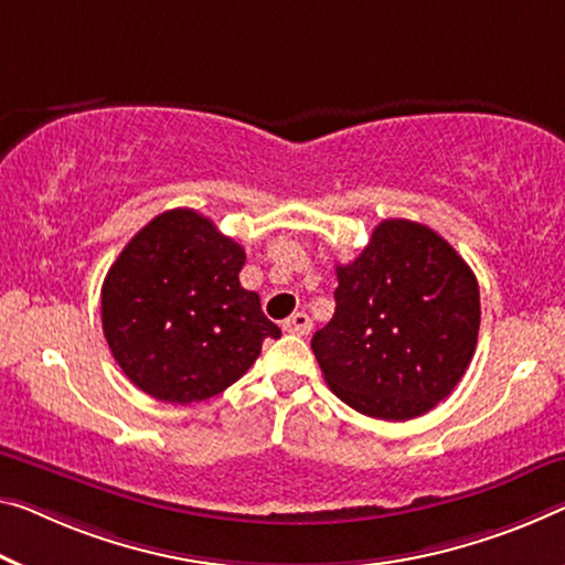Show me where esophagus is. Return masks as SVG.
<instances>
[{"instance_id": "esophagus-1", "label": "esophagus", "mask_w": 565, "mask_h": 565, "mask_svg": "<svg viewBox=\"0 0 565 565\" xmlns=\"http://www.w3.org/2000/svg\"><path fill=\"white\" fill-rule=\"evenodd\" d=\"M282 328L288 333H295V335H308L310 328H312V320L308 312H292V316L285 320Z\"/></svg>"}]
</instances>
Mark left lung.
<instances>
[{"instance_id":"8db88e82","label":"left lung","mask_w":565,"mask_h":565,"mask_svg":"<svg viewBox=\"0 0 565 565\" xmlns=\"http://www.w3.org/2000/svg\"><path fill=\"white\" fill-rule=\"evenodd\" d=\"M335 275V312L310 341L333 394L386 422L452 394L480 331V288L457 249L419 222L384 220Z\"/></svg>"}]
</instances>
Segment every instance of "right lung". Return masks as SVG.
<instances>
[{
  "label": "right lung",
  "instance_id": "obj_1",
  "mask_svg": "<svg viewBox=\"0 0 565 565\" xmlns=\"http://www.w3.org/2000/svg\"><path fill=\"white\" fill-rule=\"evenodd\" d=\"M245 249L194 210H169L124 247L103 280L100 318L113 359L159 402L222 394L280 328L239 285Z\"/></svg>",
  "mask_w": 565,
  "mask_h": 565
}]
</instances>
